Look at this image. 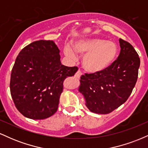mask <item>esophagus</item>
<instances>
[{
    "mask_svg": "<svg viewBox=\"0 0 148 148\" xmlns=\"http://www.w3.org/2000/svg\"><path fill=\"white\" fill-rule=\"evenodd\" d=\"M81 71L78 70L77 72H76V74H75V77L76 78V79H79V78L81 77Z\"/></svg>",
    "mask_w": 148,
    "mask_h": 148,
    "instance_id": "obj_1",
    "label": "esophagus"
}]
</instances>
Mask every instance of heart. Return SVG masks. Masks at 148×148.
I'll list each match as a JSON object with an SVG mask.
<instances>
[{
	"label": "heart",
	"mask_w": 148,
	"mask_h": 148,
	"mask_svg": "<svg viewBox=\"0 0 148 148\" xmlns=\"http://www.w3.org/2000/svg\"><path fill=\"white\" fill-rule=\"evenodd\" d=\"M74 50L70 46L64 49L66 56L76 60L77 54L84 56L83 67L88 72L99 73L106 69L114 62L118 55V46L113 42L100 38H85L74 45Z\"/></svg>",
	"instance_id": "obj_1"
}]
</instances>
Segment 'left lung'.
Instances as JSON below:
<instances>
[{"label": "left lung", "instance_id": "left-lung-1", "mask_svg": "<svg viewBox=\"0 0 148 148\" xmlns=\"http://www.w3.org/2000/svg\"><path fill=\"white\" fill-rule=\"evenodd\" d=\"M120 55L103 72L81 76L79 91L92 113L107 114L121 106L133 90L140 67V58L129 42L119 40Z\"/></svg>", "mask_w": 148, "mask_h": 148}]
</instances>
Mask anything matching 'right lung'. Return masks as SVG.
<instances>
[{
    "mask_svg": "<svg viewBox=\"0 0 148 148\" xmlns=\"http://www.w3.org/2000/svg\"><path fill=\"white\" fill-rule=\"evenodd\" d=\"M61 63L52 40L30 43L18 53L11 73L10 92L18 111L26 118L42 120L58 109L63 81L77 72Z\"/></svg>",
    "mask_w": 148,
    "mask_h": 148,
    "instance_id": "right-lung-1",
    "label": "right lung"
}]
</instances>
